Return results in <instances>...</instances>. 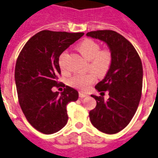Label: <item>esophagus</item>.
Masks as SVG:
<instances>
[{
    "label": "esophagus",
    "mask_w": 158,
    "mask_h": 158,
    "mask_svg": "<svg viewBox=\"0 0 158 158\" xmlns=\"http://www.w3.org/2000/svg\"><path fill=\"white\" fill-rule=\"evenodd\" d=\"M87 96H88V95H87L86 94L83 93V92H79V97L81 98H83L85 97H87Z\"/></svg>",
    "instance_id": "1"
}]
</instances>
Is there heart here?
<instances>
[{"label": "heart", "instance_id": "heart-1", "mask_svg": "<svg viewBox=\"0 0 158 158\" xmlns=\"http://www.w3.org/2000/svg\"><path fill=\"white\" fill-rule=\"evenodd\" d=\"M77 50L81 54L88 60V69L93 71L98 76H105L111 67L113 56L108 49L100 50V45L97 42L91 39H86L81 42L77 45ZM65 56V53L60 56V65L64 69L62 61ZM96 81V76L92 72L85 74H77L71 77L68 81V84L73 88L79 90H87L91 85Z\"/></svg>", "mask_w": 158, "mask_h": 158}]
</instances>
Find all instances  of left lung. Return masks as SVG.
Wrapping results in <instances>:
<instances>
[{"instance_id":"1","label":"left lung","mask_w":158,"mask_h":158,"mask_svg":"<svg viewBox=\"0 0 158 158\" xmlns=\"http://www.w3.org/2000/svg\"><path fill=\"white\" fill-rule=\"evenodd\" d=\"M87 36L102 40L113 56L111 67L95 89L101 95L108 91L109 98L91 95L97 102L89 111L92 124L100 131L115 134L131 122L140 103L143 85V67L133 45L123 35L110 30L90 31Z\"/></svg>"}]
</instances>
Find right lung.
Returning <instances> with one entry per match:
<instances>
[{
	"label": "right lung",
	"mask_w": 158,
	"mask_h": 158,
	"mask_svg": "<svg viewBox=\"0 0 158 158\" xmlns=\"http://www.w3.org/2000/svg\"><path fill=\"white\" fill-rule=\"evenodd\" d=\"M83 35L42 31L27 42L18 55L14 73L18 102L27 121L42 133L63 128L69 118L67 105L77 100L78 92L72 87L66 85L60 94L52 89L64 86L58 81L60 56Z\"/></svg>",
	"instance_id": "1"
}]
</instances>
